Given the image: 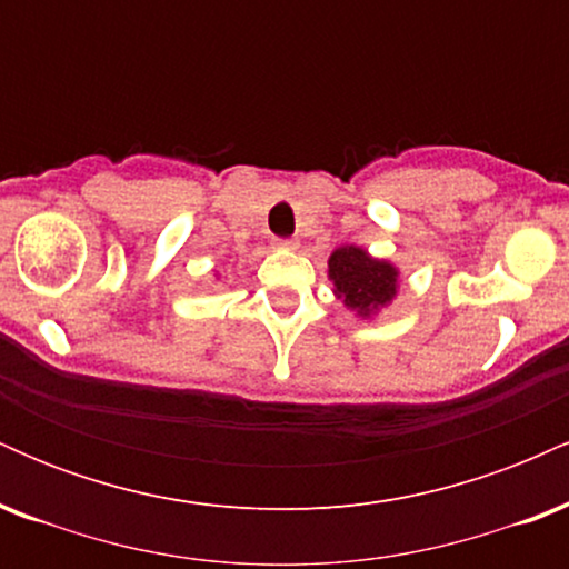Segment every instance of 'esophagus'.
Instances as JSON below:
<instances>
[{
	"label": "esophagus",
	"instance_id": "obj_1",
	"mask_svg": "<svg viewBox=\"0 0 569 569\" xmlns=\"http://www.w3.org/2000/svg\"><path fill=\"white\" fill-rule=\"evenodd\" d=\"M272 246L283 248V251H293V248H299V240L297 238H276L272 240Z\"/></svg>",
	"mask_w": 569,
	"mask_h": 569
}]
</instances>
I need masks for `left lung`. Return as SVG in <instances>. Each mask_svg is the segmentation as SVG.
I'll list each match as a JSON object with an SVG mask.
<instances>
[{"mask_svg":"<svg viewBox=\"0 0 569 569\" xmlns=\"http://www.w3.org/2000/svg\"><path fill=\"white\" fill-rule=\"evenodd\" d=\"M396 276L393 264L377 262L356 246L337 248L329 259V278L335 280L339 299L361 316H369L393 299Z\"/></svg>","mask_w":569,"mask_h":569,"instance_id":"1","label":"left lung"}]
</instances>
